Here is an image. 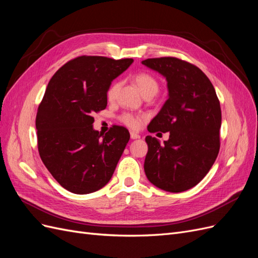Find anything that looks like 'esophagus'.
Here are the masks:
<instances>
[{
    "instance_id": "34e87169",
    "label": "esophagus",
    "mask_w": 258,
    "mask_h": 258,
    "mask_svg": "<svg viewBox=\"0 0 258 258\" xmlns=\"http://www.w3.org/2000/svg\"><path fill=\"white\" fill-rule=\"evenodd\" d=\"M130 138H131L132 140L140 139V135H138L137 132H135V131H131V132H130Z\"/></svg>"
}]
</instances>
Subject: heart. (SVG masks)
<instances>
[{
	"instance_id": "heart-1",
	"label": "heart",
	"mask_w": 258,
	"mask_h": 258,
	"mask_svg": "<svg viewBox=\"0 0 258 258\" xmlns=\"http://www.w3.org/2000/svg\"><path fill=\"white\" fill-rule=\"evenodd\" d=\"M136 84L138 86V88L143 93V96L152 95V93L156 95L159 89V84L157 81H156L155 77L146 73L137 75ZM119 88H120V83L119 82L114 83L107 90V99L110 101H113L116 98L117 92H118ZM142 118H144V116L134 115L130 113H123L119 117L120 121L124 124H127V126L130 128H139Z\"/></svg>"
}]
</instances>
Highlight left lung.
<instances>
[{
	"mask_svg": "<svg viewBox=\"0 0 258 258\" xmlns=\"http://www.w3.org/2000/svg\"><path fill=\"white\" fill-rule=\"evenodd\" d=\"M142 64L166 77L169 91L147 126L150 132H169V140L160 144L156 138H145L146 177L160 189L185 191L207 175L220 152V101L207 75L189 62L162 57Z\"/></svg>",
	"mask_w": 258,
	"mask_h": 258,
	"instance_id": "1",
	"label": "left lung"
}]
</instances>
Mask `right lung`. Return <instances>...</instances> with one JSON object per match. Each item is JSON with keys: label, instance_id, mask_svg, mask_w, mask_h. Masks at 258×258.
<instances>
[{"label": "right lung", "instance_id": "right-lung-1", "mask_svg": "<svg viewBox=\"0 0 258 258\" xmlns=\"http://www.w3.org/2000/svg\"><path fill=\"white\" fill-rule=\"evenodd\" d=\"M134 59L81 56L54 73L38 106L35 126L41 159L73 194L97 191L110 181L130 135L113 126L103 136L92 115L107 105V90Z\"/></svg>", "mask_w": 258, "mask_h": 258}]
</instances>
